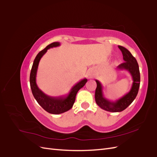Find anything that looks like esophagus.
<instances>
[{"mask_svg": "<svg viewBox=\"0 0 157 157\" xmlns=\"http://www.w3.org/2000/svg\"><path fill=\"white\" fill-rule=\"evenodd\" d=\"M88 77H90V78H92V72H89L88 73Z\"/></svg>", "mask_w": 157, "mask_h": 157, "instance_id": "esophagus-1", "label": "esophagus"}]
</instances>
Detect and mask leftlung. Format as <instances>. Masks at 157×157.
<instances>
[{
	"instance_id": "8db88e82",
	"label": "left lung",
	"mask_w": 157,
	"mask_h": 157,
	"mask_svg": "<svg viewBox=\"0 0 157 157\" xmlns=\"http://www.w3.org/2000/svg\"><path fill=\"white\" fill-rule=\"evenodd\" d=\"M118 48L122 52L124 62L118 65L117 69L126 70L132 75L133 83L130 92L116 101H111L104 98L102 85L99 80H96L97 88L95 92V99L96 103L104 110L113 113L124 111L130 105L137 96L140 84V73L137 60L124 47L118 46Z\"/></svg>"
}]
</instances>
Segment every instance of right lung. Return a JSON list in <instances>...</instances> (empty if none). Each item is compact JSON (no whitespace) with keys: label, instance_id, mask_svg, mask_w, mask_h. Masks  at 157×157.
Masks as SVG:
<instances>
[{"label":"right lung","instance_id":"1","mask_svg":"<svg viewBox=\"0 0 157 157\" xmlns=\"http://www.w3.org/2000/svg\"><path fill=\"white\" fill-rule=\"evenodd\" d=\"M59 46H60L59 42H52L50 44L47 46L44 50L40 51L36 55L34 61H33L30 74V86L33 96L35 98L38 103L46 111L51 114H54V115L63 113L72 108L75 101L76 95H77L78 90L82 88L87 82L86 78H84L80 80L71 88L67 96L63 97L55 98L49 96L39 88L36 82V77L39 61L42 57L47 52V50Z\"/></svg>","mask_w":157,"mask_h":157}]
</instances>
